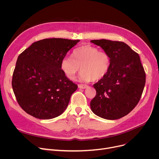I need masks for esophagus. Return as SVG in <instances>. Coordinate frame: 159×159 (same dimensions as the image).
Segmentation results:
<instances>
[{"label": "esophagus", "mask_w": 159, "mask_h": 159, "mask_svg": "<svg viewBox=\"0 0 159 159\" xmlns=\"http://www.w3.org/2000/svg\"><path fill=\"white\" fill-rule=\"evenodd\" d=\"M78 87H79V88H80V89H86V88H88V86L84 85V84H79V85H78Z\"/></svg>", "instance_id": "1"}]
</instances>
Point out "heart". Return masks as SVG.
Instances as JSON below:
<instances>
[{"label":"heart","mask_w":159,"mask_h":159,"mask_svg":"<svg viewBox=\"0 0 159 159\" xmlns=\"http://www.w3.org/2000/svg\"><path fill=\"white\" fill-rule=\"evenodd\" d=\"M72 57L66 56L61 61V70L69 79L75 78L80 67V79L84 82L101 80L110 71V55L93 46L88 44L75 49Z\"/></svg>","instance_id":"b5f03b06"}]
</instances>
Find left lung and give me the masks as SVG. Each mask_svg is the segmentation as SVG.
I'll return each mask as SVG.
<instances>
[{"label":"left lung","instance_id":"8db88e82","mask_svg":"<svg viewBox=\"0 0 159 159\" xmlns=\"http://www.w3.org/2000/svg\"><path fill=\"white\" fill-rule=\"evenodd\" d=\"M111 58L109 72L93 84L97 93L90 107L96 115L107 120L120 119L139 102L146 83V73L139 55L123 42L91 40Z\"/></svg>","mask_w":159,"mask_h":159}]
</instances>
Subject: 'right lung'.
Returning a JSON list of instances; mask_svg holds the SVG:
<instances>
[{
    "mask_svg": "<svg viewBox=\"0 0 159 159\" xmlns=\"http://www.w3.org/2000/svg\"><path fill=\"white\" fill-rule=\"evenodd\" d=\"M79 40L45 39L33 43L19 55L12 88L24 111L39 119L61 115L78 86L66 77L61 61Z\"/></svg>",
    "mask_w": 159,
    "mask_h": 159,
    "instance_id": "add662e5",
    "label": "right lung"
}]
</instances>
